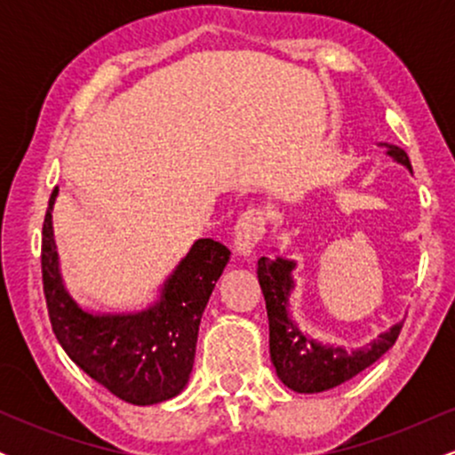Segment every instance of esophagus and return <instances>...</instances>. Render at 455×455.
Instances as JSON below:
<instances>
[{"label": "esophagus", "instance_id": "obj_1", "mask_svg": "<svg viewBox=\"0 0 455 455\" xmlns=\"http://www.w3.org/2000/svg\"><path fill=\"white\" fill-rule=\"evenodd\" d=\"M265 224H267V218L260 210H248L239 216L237 224H235V237L233 245L235 252L239 257L250 259L257 250V245L265 235Z\"/></svg>", "mask_w": 455, "mask_h": 455}]
</instances>
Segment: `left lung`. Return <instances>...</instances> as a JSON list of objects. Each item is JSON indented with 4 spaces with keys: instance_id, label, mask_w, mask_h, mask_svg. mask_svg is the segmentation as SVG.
<instances>
[{
    "instance_id": "obj_1",
    "label": "left lung",
    "mask_w": 455,
    "mask_h": 455,
    "mask_svg": "<svg viewBox=\"0 0 455 455\" xmlns=\"http://www.w3.org/2000/svg\"><path fill=\"white\" fill-rule=\"evenodd\" d=\"M385 154L411 171V160L398 145L380 143ZM274 259H259V284L263 291L269 318V355L275 374L282 383L297 394H318L347 383L394 347L402 321L379 333L377 340L359 348H344L312 338L299 329L291 312V293L295 291L293 271L297 260L280 257L274 248Z\"/></svg>"
}]
</instances>
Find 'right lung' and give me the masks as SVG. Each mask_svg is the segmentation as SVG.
<instances>
[{
    "label": "right lung",
    "mask_w": 455,
    "mask_h": 455,
    "mask_svg": "<svg viewBox=\"0 0 455 455\" xmlns=\"http://www.w3.org/2000/svg\"><path fill=\"white\" fill-rule=\"evenodd\" d=\"M55 188L43 227V280L51 325L68 357L119 400L137 406L175 398L190 380L201 316L231 250L196 239L158 295L140 310L93 312L75 299L61 274L53 231Z\"/></svg>",
    "instance_id": "1"
}]
</instances>
